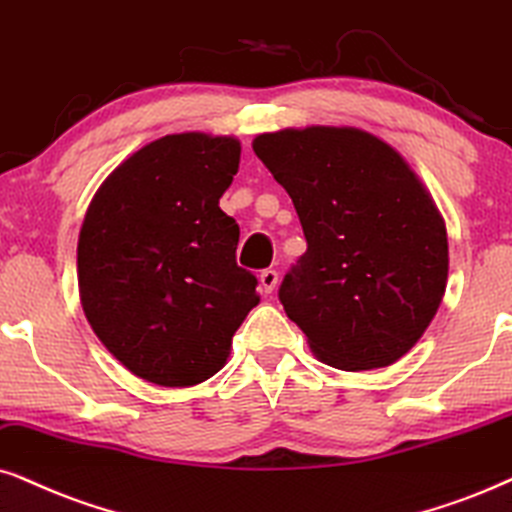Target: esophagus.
<instances>
[{
    "instance_id": "34e87169",
    "label": "esophagus",
    "mask_w": 512,
    "mask_h": 512,
    "mask_svg": "<svg viewBox=\"0 0 512 512\" xmlns=\"http://www.w3.org/2000/svg\"><path fill=\"white\" fill-rule=\"evenodd\" d=\"M260 283L264 293H274L276 283H278V271L276 269H264L260 274Z\"/></svg>"
}]
</instances>
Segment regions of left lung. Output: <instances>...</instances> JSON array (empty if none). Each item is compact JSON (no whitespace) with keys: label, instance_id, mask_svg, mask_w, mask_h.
<instances>
[{"label":"left lung","instance_id":"left-lung-1","mask_svg":"<svg viewBox=\"0 0 512 512\" xmlns=\"http://www.w3.org/2000/svg\"><path fill=\"white\" fill-rule=\"evenodd\" d=\"M252 151L293 198L307 238L278 300L316 359L371 371L404 357L449 276L444 219L418 174L357 127L278 129Z\"/></svg>","mask_w":512,"mask_h":512}]
</instances>
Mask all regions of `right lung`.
Here are the masks:
<instances>
[{
    "label": "right lung",
    "mask_w": 512,
    "mask_h": 512,
    "mask_svg": "<svg viewBox=\"0 0 512 512\" xmlns=\"http://www.w3.org/2000/svg\"><path fill=\"white\" fill-rule=\"evenodd\" d=\"M241 141L205 132L155 139L108 174L77 241L84 316L146 383L191 387L226 364L257 278L236 264L238 224L219 198Z\"/></svg>",
    "instance_id": "obj_1"
}]
</instances>
